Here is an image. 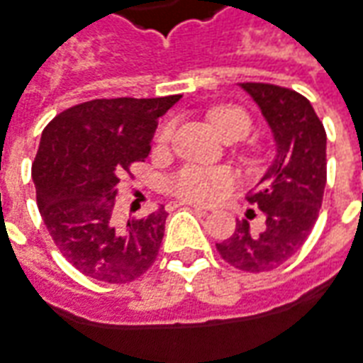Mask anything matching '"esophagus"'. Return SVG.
<instances>
[{"mask_svg": "<svg viewBox=\"0 0 363 363\" xmlns=\"http://www.w3.org/2000/svg\"><path fill=\"white\" fill-rule=\"evenodd\" d=\"M184 206L192 208V210H196L200 214H208V210L204 206H200V204H192V202H184Z\"/></svg>", "mask_w": 363, "mask_h": 363, "instance_id": "34e87169", "label": "esophagus"}]
</instances>
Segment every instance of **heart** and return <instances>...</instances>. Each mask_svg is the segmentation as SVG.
I'll return each instance as SVG.
<instances>
[{
	"instance_id": "1",
	"label": "heart",
	"mask_w": 363,
	"mask_h": 363,
	"mask_svg": "<svg viewBox=\"0 0 363 363\" xmlns=\"http://www.w3.org/2000/svg\"><path fill=\"white\" fill-rule=\"evenodd\" d=\"M210 121L216 131L224 138L230 131H243L247 133L252 128V120L247 111L235 106H222L210 111ZM173 135V123H167L159 131V141L164 143ZM230 184V177L224 171L216 169H202V167H186L171 181V192L174 196L186 202H212L216 200L225 186Z\"/></svg>"
}]
</instances>
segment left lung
<instances>
[{
	"label": "left lung",
	"mask_w": 363,
	"mask_h": 363,
	"mask_svg": "<svg viewBox=\"0 0 363 363\" xmlns=\"http://www.w3.org/2000/svg\"><path fill=\"white\" fill-rule=\"evenodd\" d=\"M259 106L275 141V159L247 200L265 216L263 230L247 220L216 250L235 269L261 273L291 259L306 242L326 186V131L305 96L275 84H240Z\"/></svg>",
	"instance_id": "8db88e82"
}]
</instances>
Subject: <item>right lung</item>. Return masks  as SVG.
Segmentation results:
<instances>
[{
	"instance_id": "obj_1",
	"label": "right lung",
	"mask_w": 363,
	"mask_h": 363,
	"mask_svg": "<svg viewBox=\"0 0 363 363\" xmlns=\"http://www.w3.org/2000/svg\"><path fill=\"white\" fill-rule=\"evenodd\" d=\"M181 100L111 98L58 113L40 135L33 163L37 204L70 265L104 283H129L157 259L167 222L159 206L141 220L116 218L118 184L143 161L159 118Z\"/></svg>"
}]
</instances>
